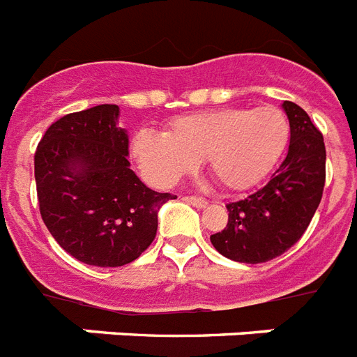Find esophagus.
<instances>
[{
	"instance_id": "1",
	"label": "esophagus",
	"mask_w": 357,
	"mask_h": 357,
	"mask_svg": "<svg viewBox=\"0 0 357 357\" xmlns=\"http://www.w3.org/2000/svg\"><path fill=\"white\" fill-rule=\"evenodd\" d=\"M182 201H186L188 204H192V206H195V208H206L208 206V201L206 199H202V197L188 195V197H184Z\"/></svg>"
}]
</instances>
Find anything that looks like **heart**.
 I'll return each instance as SVG.
<instances>
[{"mask_svg":"<svg viewBox=\"0 0 357 357\" xmlns=\"http://www.w3.org/2000/svg\"><path fill=\"white\" fill-rule=\"evenodd\" d=\"M291 125L280 108H212L167 121L165 132L134 134L132 155L145 178L167 186L204 158L210 175L230 192L250 190L280 160Z\"/></svg>","mask_w":357,"mask_h":357,"instance_id":"obj_1","label":"heart"}]
</instances>
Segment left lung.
<instances>
[{
    "mask_svg": "<svg viewBox=\"0 0 357 357\" xmlns=\"http://www.w3.org/2000/svg\"><path fill=\"white\" fill-rule=\"evenodd\" d=\"M282 108L291 125L286 158L264 188L227 204V227L210 236L219 255L239 264H264L284 255L306 232L323 197V134L298 105L284 101Z\"/></svg>",
    "mask_w": 357,
    "mask_h": 357,
    "instance_id": "1",
    "label": "left lung"
}]
</instances>
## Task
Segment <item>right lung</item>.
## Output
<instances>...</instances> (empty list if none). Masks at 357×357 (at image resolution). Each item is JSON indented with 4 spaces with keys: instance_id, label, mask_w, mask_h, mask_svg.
I'll list each match as a JSON object with an SVG mask.
<instances>
[{
    "instance_id": "add662e5",
    "label": "right lung",
    "mask_w": 357,
    "mask_h": 357,
    "mask_svg": "<svg viewBox=\"0 0 357 357\" xmlns=\"http://www.w3.org/2000/svg\"><path fill=\"white\" fill-rule=\"evenodd\" d=\"M118 105H98L51 125L34 153L40 213L56 243L82 264L121 267L156 236L158 193L130 169Z\"/></svg>"
}]
</instances>
